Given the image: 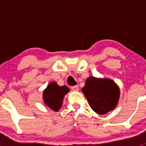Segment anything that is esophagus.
Instances as JSON below:
<instances>
[{"label": "esophagus", "mask_w": 146, "mask_h": 146, "mask_svg": "<svg viewBox=\"0 0 146 146\" xmlns=\"http://www.w3.org/2000/svg\"><path fill=\"white\" fill-rule=\"evenodd\" d=\"M71 89L74 91H78V85H73V86H71Z\"/></svg>", "instance_id": "esophagus-1"}]
</instances>
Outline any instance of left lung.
Returning a JSON list of instances; mask_svg holds the SVG:
<instances>
[{
  "label": "left lung",
  "mask_w": 146,
  "mask_h": 146,
  "mask_svg": "<svg viewBox=\"0 0 146 146\" xmlns=\"http://www.w3.org/2000/svg\"><path fill=\"white\" fill-rule=\"evenodd\" d=\"M82 90L91 108L98 114H104L114 110L119 101V88L109 79L88 78Z\"/></svg>",
  "instance_id": "1"
}]
</instances>
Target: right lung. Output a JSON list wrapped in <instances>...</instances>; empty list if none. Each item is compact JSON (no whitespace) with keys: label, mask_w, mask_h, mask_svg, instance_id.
<instances>
[{"label":"right lung","mask_w":146,"mask_h":146,"mask_svg":"<svg viewBox=\"0 0 146 146\" xmlns=\"http://www.w3.org/2000/svg\"><path fill=\"white\" fill-rule=\"evenodd\" d=\"M69 92L66 86H58L56 82H51L44 91V101L48 107L54 111H58L61 107L64 95Z\"/></svg>","instance_id":"obj_1"}]
</instances>
